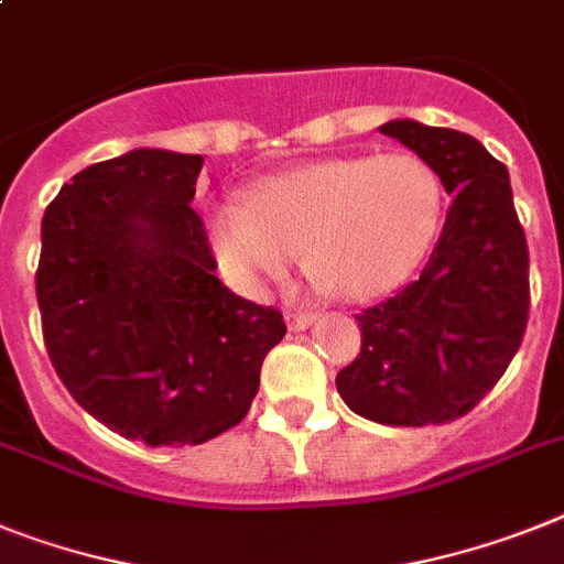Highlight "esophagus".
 Here are the masks:
<instances>
[{
    "label": "esophagus",
    "mask_w": 564,
    "mask_h": 564,
    "mask_svg": "<svg viewBox=\"0 0 564 564\" xmlns=\"http://www.w3.org/2000/svg\"><path fill=\"white\" fill-rule=\"evenodd\" d=\"M312 321H315V312L286 310V324H290L292 333H304V329H310Z\"/></svg>",
    "instance_id": "34e87169"
}]
</instances>
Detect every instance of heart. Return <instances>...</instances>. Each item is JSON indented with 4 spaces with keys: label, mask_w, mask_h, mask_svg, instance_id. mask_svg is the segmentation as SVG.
Instances as JSON below:
<instances>
[{
    "label": "heart",
    "mask_w": 564,
    "mask_h": 564,
    "mask_svg": "<svg viewBox=\"0 0 564 564\" xmlns=\"http://www.w3.org/2000/svg\"><path fill=\"white\" fill-rule=\"evenodd\" d=\"M442 177L419 154H352L258 180L209 217L212 249L235 286L281 281L301 254L310 281L367 301L404 281L442 220Z\"/></svg>",
    "instance_id": "b5f03b06"
}]
</instances>
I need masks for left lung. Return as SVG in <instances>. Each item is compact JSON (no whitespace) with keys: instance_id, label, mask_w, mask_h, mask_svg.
Instances as JSON below:
<instances>
[{"instance_id":"left-lung-1","label":"left lung","mask_w":564,"mask_h":564,"mask_svg":"<svg viewBox=\"0 0 564 564\" xmlns=\"http://www.w3.org/2000/svg\"><path fill=\"white\" fill-rule=\"evenodd\" d=\"M381 131L427 160L453 203L419 278L355 318L361 352L335 384L352 413L378 424H447L494 390L522 347L528 240L508 169L476 137L413 120Z\"/></svg>"}]
</instances>
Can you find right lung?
<instances>
[{"label": "right lung", "instance_id": "add662e5", "mask_svg": "<svg viewBox=\"0 0 564 564\" xmlns=\"http://www.w3.org/2000/svg\"><path fill=\"white\" fill-rule=\"evenodd\" d=\"M200 154L137 149L65 183L42 217L36 301L56 376L85 413L151 447L240 424L283 315L217 278L192 209Z\"/></svg>", "mask_w": 564, "mask_h": 564}]
</instances>
